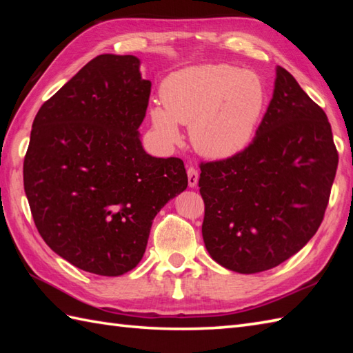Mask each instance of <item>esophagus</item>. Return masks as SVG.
Masks as SVG:
<instances>
[{
	"mask_svg": "<svg viewBox=\"0 0 353 353\" xmlns=\"http://www.w3.org/2000/svg\"><path fill=\"white\" fill-rule=\"evenodd\" d=\"M186 174H188L190 188H194V186H197V183H199V171L196 168L190 167L188 171H186Z\"/></svg>",
	"mask_w": 353,
	"mask_h": 353,
	"instance_id": "1",
	"label": "esophagus"
}]
</instances>
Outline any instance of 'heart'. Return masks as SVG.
<instances>
[{
	"instance_id": "obj_1",
	"label": "heart",
	"mask_w": 353,
	"mask_h": 353,
	"mask_svg": "<svg viewBox=\"0 0 353 353\" xmlns=\"http://www.w3.org/2000/svg\"><path fill=\"white\" fill-rule=\"evenodd\" d=\"M162 106L150 112L154 129L168 142L181 141L179 124L190 125L194 148L209 159H228L250 144L267 106L258 72L229 63L177 71L161 88Z\"/></svg>"
}]
</instances>
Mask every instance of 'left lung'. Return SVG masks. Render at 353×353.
I'll list each match as a JSON object with an SVG mask.
<instances>
[{
    "label": "left lung",
    "mask_w": 353,
    "mask_h": 353,
    "mask_svg": "<svg viewBox=\"0 0 353 353\" xmlns=\"http://www.w3.org/2000/svg\"><path fill=\"white\" fill-rule=\"evenodd\" d=\"M336 167L325 110L277 66L273 99L249 147L200 163L201 234L211 258L252 274L296 254L323 221Z\"/></svg>",
    "instance_id": "8db88e82"
}]
</instances>
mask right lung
<instances>
[{
    "mask_svg": "<svg viewBox=\"0 0 353 353\" xmlns=\"http://www.w3.org/2000/svg\"><path fill=\"white\" fill-rule=\"evenodd\" d=\"M134 56L101 54L45 101L24 159V190L52 252L100 276L144 256L157 212L186 190L183 161L142 148L152 81Z\"/></svg>",
    "mask_w": 353,
    "mask_h": 353,
    "instance_id": "add662e5",
    "label": "right lung"
}]
</instances>
